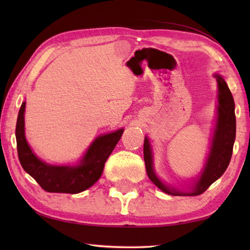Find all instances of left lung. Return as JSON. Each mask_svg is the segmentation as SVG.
<instances>
[{"mask_svg": "<svg viewBox=\"0 0 250 250\" xmlns=\"http://www.w3.org/2000/svg\"><path fill=\"white\" fill-rule=\"evenodd\" d=\"M218 83V117H217V125L215 133L211 143L209 156L207 158L205 167L203 169L200 179L195 183L194 187L190 192L168 189L164 186L156 176L152 166V153L149 141L145 137L144 142V160L148 177L155 184L159 189L172 195H200L208 189L209 186L216 182L222 174L225 173L229 166L233 145L235 141L236 132V120L234 113V100L232 93L224 78L219 75L215 76Z\"/></svg>", "mask_w": 250, "mask_h": 250, "instance_id": "obj_1", "label": "left lung"}]
</instances>
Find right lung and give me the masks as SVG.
<instances>
[{
	"instance_id": "obj_1",
	"label": "right lung",
	"mask_w": 250,
	"mask_h": 250,
	"mask_svg": "<svg viewBox=\"0 0 250 250\" xmlns=\"http://www.w3.org/2000/svg\"><path fill=\"white\" fill-rule=\"evenodd\" d=\"M24 108L25 102L21 104L16 125L18 158L24 171L47 192L79 193L98 182L102 175L104 164L119 142L124 129L99 136L76 167L50 166L41 161L25 141Z\"/></svg>"
}]
</instances>
